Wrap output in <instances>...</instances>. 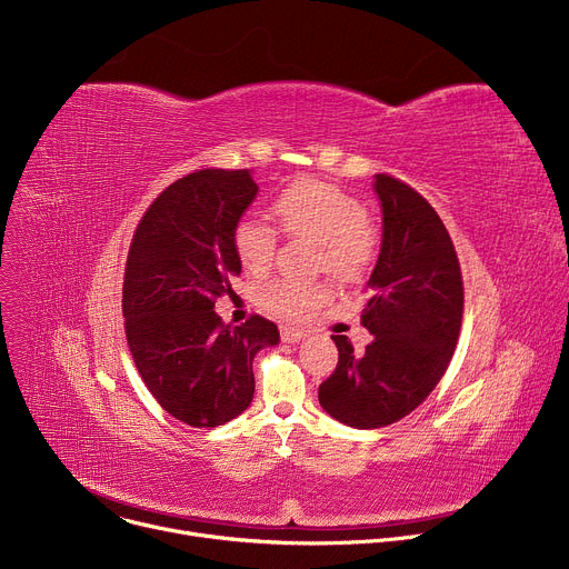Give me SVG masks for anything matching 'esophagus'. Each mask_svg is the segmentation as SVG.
I'll return each mask as SVG.
<instances>
[{
	"instance_id": "1",
	"label": "esophagus",
	"mask_w": 569,
	"mask_h": 569,
	"mask_svg": "<svg viewBox=\"0 0 569 569\" xmlns=\"http://www.w3.org/2000/svg\"><path fill=\"white\" fill-rule=\"evenodd\" d=\"M303 338H306V331H303V329L290 327V323H286V327H281V340H283L286 345H295V342H299V340H303Z\"/></svg>"
}]
</instances>
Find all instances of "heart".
Returning a JSON list of instances; mask_svg holds the SVG:
<instances>
[{"label": "heart", "instance_id": "heart-1", "mask_svg": "<svg viewBox=\"0 0 569 569\" xmlns=\"http://www.w3.org/2000/svg\"><path fill=\"white\" fill-rule=\"evenodd\" d=\"M272 211L288 236L315 242V270H327L342 281H353L369 270L378 254L380 231L376 222L365 213L362 202L338 184L297 180L277 196ZM231 238L242 268L254 274L270 270L277 254V231L272 227L254 218H242L236 222ZM329 295L327 281L299 279H277L259 292L268 310L292 319L308 317Z\"/></svg>", "mask_w": 569, "mask_h": 569}]
</instances>
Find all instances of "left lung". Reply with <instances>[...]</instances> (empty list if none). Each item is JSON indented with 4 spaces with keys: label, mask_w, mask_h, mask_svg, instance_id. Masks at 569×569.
I'll return each mask as SVG.
<instances>
[{
    "label": "left lung",
    "mask_w": 569,
    "mask_h": 569,
    "mask_svg": "<svg viewBox=\"0 0 569 569\" xmlns=\"http://www.w3.org/2000/svg\"><path fill=\"white\" fill-rule=\"evenodd\" d=\"M382 246L367 281L362 327L373 336L356 353L333 336L336 371L319 385V405L358 430L408 417L446 373L461 329L463 281L446 224L402 180L378 173Z\"/></svg>",
    "instance_id": "obj_1"
}]
</instances>
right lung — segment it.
<instances>
[{"instance_id": "add662e5", "label": "right lung", "mask_w": 569, "mask_h": 569, "mask_svg": "<svg viewBox=\"0 0 569 569\" xmlns=\"http://www.w3.org/2000/svg\"><path fill=\"white\" fill-rule=\"evenodd\" d=\"M257 193L248 169L189 173L152 200L128 250L121 306L132 360L161 408L191 428L246 412L254 356L279 342L261 315L231 327L213 310L240 274L231 236Z\"/></svg>"}]
</instances>
